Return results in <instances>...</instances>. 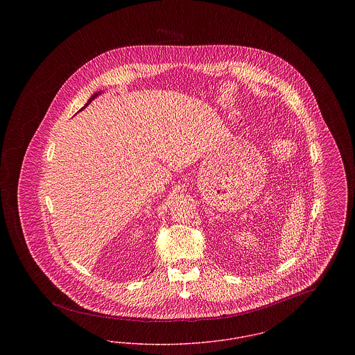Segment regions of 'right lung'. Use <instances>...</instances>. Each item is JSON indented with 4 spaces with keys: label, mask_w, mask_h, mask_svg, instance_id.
<instances>
[{
    "label": "right lung",
    "mask_w": 355,
    "mask_h": 355,
    "mask_svg": "<svg viewBox=\"0 0 355 355\" xmlns=\"http://www.w3.org/2000/svg\"><path fill=\"white\" fill-rule=\"evenodd\" d=\"M98 94H100V92H98V93H96V94H94V96H93V97H92V98H90V100H89V101H87V103H90V102H92V100H94V98H96V97H97V96H98ZM87 103H86V105H85V106H87Z\"/></svg>",
    "instance_id": "right-lung-1"
}]
</instances>
